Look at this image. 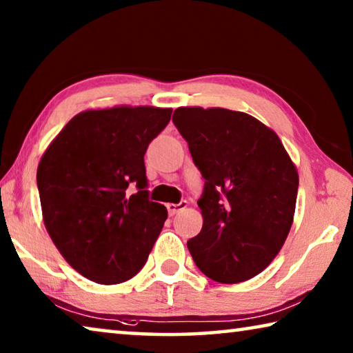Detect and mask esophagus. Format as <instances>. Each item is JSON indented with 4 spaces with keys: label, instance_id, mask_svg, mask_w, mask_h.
<instances>
[{
    "label": "esophagus",
    "instance_id": "esophagus-1",
    "mask_svg": "<svg viewBox=\"0 0 353 353\" xmlns=\"http://www.w3.org/2000/svg\"><path fill=\"white\" fill-rule=\"evenodd\" d=\"M187 201H182V202H179V204H172V202H168V204H166V208H168V213L171 214H176V213H179V212H182V210H185V208H187Z\"/></svg>",
    "mask_w": 353,
    "mask_h": 353
}]
</instances>
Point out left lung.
I'll return each instance as SVG.
<instances>
[{
    "mask_svg": "<svg viewBox=\"0 0 353 353\" xmlns=\"http://www.w3.org/2000/svg\"><path fill=\"white\" fill-rule=\"evenodd\" d=\"M172 123L205 179L202 230L188 240L196 266L219 283L255 277L282 249L294 219L299 174L271 128L223 107H179Z\"/></svg>",
    "mask_w": 353,
    "mask_h": 353,
    "instance_id": "8db88e82",
    "label": "left lung"
}]
</instances>
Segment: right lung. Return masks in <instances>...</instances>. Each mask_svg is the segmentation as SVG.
Instances as JSON below:
<instances>
[{
    "mask_svg": "<svg viewBox=\"0 0 353 353\" xmlns=\"http://www.w3.org/2000/svg\"><path fill=\"white\" fill-rule=\"evenodd\" d=\"M172 109L115 105L77 113L40 159L41 216L68 265L97 283L139 272L168 212L149 201L145 152ZM137 185L130 194L128 185Z\"/></svg>",
    "mask_w": 353,
    "mask_h": 353,
    "instance_id": "right-lung-1",
    "label": "right lung"
}]
</instances>
